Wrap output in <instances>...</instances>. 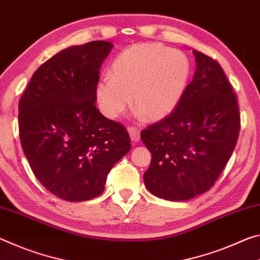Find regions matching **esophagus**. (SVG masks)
Wrapping results in <instances>:
<instances>
[{"label":"esophagus","mask_w":260,"mask_h":260,"mask_svg":"<svg viewBox=\"0 0 260 260\" xmlns=\"http://www.w3.org/2000/svg\"><path fill=\"white\" fill-rule=\"evenodd\" d=\"M127 133L130 135V138L133 142H138L140 136H139V130L135 126H127Z\"/></svg>","instance_id":"esophagus-1"}]
</instances>
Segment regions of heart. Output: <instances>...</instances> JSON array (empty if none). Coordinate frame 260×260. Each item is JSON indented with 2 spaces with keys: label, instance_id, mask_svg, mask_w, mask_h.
<instances>
[{
  "label": "heart",
  "instance_id": "heart-1",
  "mask_svg": "<svg viewBox=\"0 0 260 260\" xmlns=\"http://www.w3.org/2000/svg\"><path fill=\"white\" fill-rule=\"evenodd\" d=\"M191 75L189 58L161 44H137L117 55L95 86L100 110L117 118L131 105L147 121L164 120L180 105Z\"/></svg>",
  "mask_w": 260,
  "mask_h": 260
}]
</instances>
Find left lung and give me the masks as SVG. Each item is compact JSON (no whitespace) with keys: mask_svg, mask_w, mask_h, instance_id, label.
I'll return each instance as SVG.
<instances>
[{"mask_svg":"<svg viewBox=\"0 0 260 260\" xmlns=\"http://www.w3.org/2000/svg\"><path fill=\"white\" fill-rule=\"evenodd\" d=\"M196 69L180 105L142 130L152 153L144 174L147 190L167 201H188L218 181L241 130L237 98L214 58L193 50Z\"/></svg>","mask_w":260,"mask_h":260,"instance_id":"8db88e82","label":"left lung"}]
</instances>
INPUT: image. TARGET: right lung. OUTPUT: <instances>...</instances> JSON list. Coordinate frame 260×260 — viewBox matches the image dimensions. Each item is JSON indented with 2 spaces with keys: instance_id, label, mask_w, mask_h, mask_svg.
Instances as JSON below:
<instances>
[{
  "instance_id": "1",
  "label": "right lung",
  "mask_w": 260,
  "mask_h": 260,
  "mask_svg": "<svg viewBox=\"0 0 260 260\" xmlns=\"http://www.w3.org/2000/svg\"><path fill=\"white\" fill-rule=\"evenodd\" d=\"M113 45L63 49L38 68L19 100V138L42 185L68 202L100 196L114 165L131 148L124 125L95 106L100 67Z\"/></svg>"
}]
</instances>
